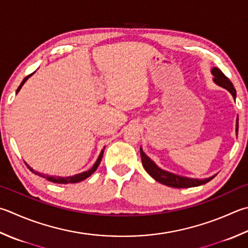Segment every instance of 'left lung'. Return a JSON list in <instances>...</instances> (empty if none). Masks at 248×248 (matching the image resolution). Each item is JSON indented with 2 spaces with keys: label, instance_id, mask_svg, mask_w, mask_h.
Here are the masks:
<instances>
[{
  "label": "left lung",
  "instance_id": "1",
  "mask_svg": "<svg viewBox=\"0 0 248 248\" xmlns=\"http://www.w3.org/2000/svg\"><path fill=\"white\" fill-rule=\"evenodd\" d=\"M212 73L215 77L214 82L218 84L219 86L226 88L227 91L230 92L233 98L235 99L236 92H235V88L233 87V84L231 83V81L229 80V78L218 68H213ZM237 129H239V121H236V133H237ZM140 155H141L142 165L148 174L150 175L152 178L160 182V184L171 186V188H191V186H198L206 184L208 181H211L215 177V176L209 177V178H206V179H193V178H188V177H181L179 175L171 174L170 171L161 170L160 167L156 166L155 163H154L150 157L146 155V153L142 151L141 148H140Z\"/></svg>",
  "mask_w": 248,
  "mask_h": 248
}]
</instances>
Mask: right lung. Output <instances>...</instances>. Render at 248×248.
<instances>
[{
    "instance_id": "right-lung-1",
    "label": "right lung",
    "mask_w": 248,
    "mask_h": 248,
    "mask_svg": "<svg viewBox=\"0 0 248 248\" xmlns=\"http://www.w3.org/2000/svg\"><path fill=\"white\" fill-rule=\"evenodd\" d=\"M33 73H34V72H33ZM33 73L29 74V76H28V77H26L25 78H23V81L21 82V84L19 85V87L17 88V93L20 91L21 86L23 85V84H25V82H26V81L28 80V78H30ZM102 155H104V150H102V151L100 152L99 156H98V158H97V161H96V163L94 164V166H93L90 170L84 171V172H81V174L74 175V176H71V177H67V178H62V177H55V176H49V175L41 174V172H39V171H35V170H32V168H31L29 165H27V166H28V168H29V170H30L32 172H33V174H35V175H37V176H40V177H43V178L47 179V180H49V181H51V182H57V184H76V182H80V181H82V180H84V179L88 178V177H90V176L93 174V172H95V170H97L98 166H99V164H100L101 158H102Z\"/></svg>"
}]
</instances>
